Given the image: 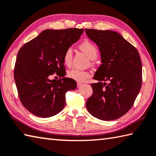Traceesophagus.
I'll return each mask as SVG.
<instances>
[{
    "instance_id": "obj_1",
    "label": "esophagus",
    "mask_w": 156,
    "mask_h": 156,
    "mask_svg": "<svg viewBox=\"0 0 156 156\" xmlns=\"http://www.w3.org/2000/svg\"><path fill=\"white\" fill-rule=\"evenodd\" d=\"M82 85H83V84L80 83H77V87H80Z\"/></svg>"
}]
</instances>
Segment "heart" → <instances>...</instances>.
Masks as SVG:
<instances>
[{
	"label": "heart",
	"mask_w": 156,
	"mask_h": 156,
	"mask_svg": "<svg viewBox=\"0 0 156 156\" xmlns=\"http://www.w3.org/2000/svg\"><path fill=\"white\" fill-rule=\"evenodd\" d=\"M80 48L86 54L87 56L91 60L98 57V48L92 42L89 41H84L80 44ZM72 50L71 48H67L63 55V63L66 66H69L72 63ZM67 76L69 78L73 79L78 83H83L90 77L89 73L87 71L72 69L67 72Z\"/></svg>",
	"instance_id": "obj_1"
}]
</instances>
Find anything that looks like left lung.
<instances>
[{"instance_id":"left-lung-1","label":"left lung","mask_w":156,"mask_h":156,"mask_svg":"<svg viewBox=\"0 0 156 156\" xmlns=\"http://www.w3.org/2000/svg\"><path fill=\"white\" fill-rule=\"evenodd\" d=\"M99 47L101 63L90 84L93 94L86 106L95 118L117 119L129 111L142 85V63L138 50L119 33L85 29ZM106 81H108L106 83Z\"/></svg>"}]
</instances>
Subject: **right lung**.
Returning <instances> with one entry per match:
<instances>
[{"instance_id": "right-lung-1", "label": "right lung", "mask_w": 156, "mask_h": 156, "mask_svg": "<svg viewBox=\"0 0 156 156\" xmlns=\"http://www.w3.org/2000/svg\"><path fill=\"white\" fill-rule=\"evenodd\" d=\"M83 31L46 29L20 49L14 79L22 105L34 115L47 118L58 114L66 105L67 91L76 89V81L64 77L63 55ZM55 73L63 78L50 80Z\"/></svg>"}]
</instances>
